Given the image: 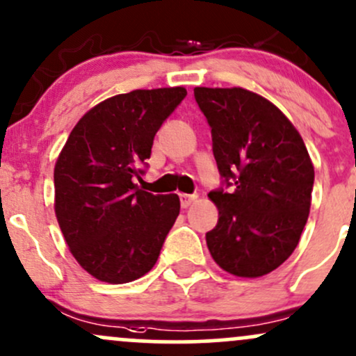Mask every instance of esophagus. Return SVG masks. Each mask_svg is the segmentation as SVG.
<instances>
[{
  "label": "esophagus",
  "mask_w": 356,
  "mask_h": 356,
  "mask_svg": "<svg viewBox=\"0 0 356 356\" xmlns=\"http://www.w3.org/2000/svg\"><path fill=\"white\" fill-rule=\"evenodd\" d=\"M179 197H181V206H182V208H189V206L193 204V202L197 199L196 194H181V196H179Z\"/></svg>",
  "instance_id": "obj_1"
}]
</instances>
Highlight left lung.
<instances>
[{"mask_svg":"<svg viewBox=\"0 0 356 356\" xmlns=\"http://www.w3.org/2000/svg\"><path fill=\"white\" fill-rule=\"evenodd\" d=\"M226 189L208 194L216 228L206 233L214 261L255 279L292 255L306 226L314 167L302 136L275 104L243 88H196Z\"/></svg>","mask_w":356,"mask_h":356,"instance_id":"left-lung-1","label":"left lung"}]
</instances>
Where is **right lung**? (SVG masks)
<instances>
[{
	"label": "right lung",
	"mask_w": 356,
	"mask_h": 356,
	"mask_svg": "<svg viewBox=\"0 0 356 356\" xmlns=\"http://www.w3.org/2000/svg\"><path fill=\"white\" fill-rule=\"evenodd\" d=\"M184 88L136 89L77 121L54 169L56 216L77 264L101 282L140 279L157 261L181 211L177 194L138 189L154 136Z\"/></svg>",
	"instance_id": "add662e5"
}]
</instances>
